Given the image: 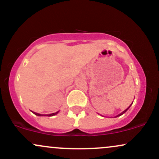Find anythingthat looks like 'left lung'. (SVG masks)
<instances>
[{"label":"left lung","mask_w":159,"mask_h":159,"mask_svg":"<svg viewBox=\"0 0 159 159\" xmlns=\"http://www.w3.org/2000/svg\"><path fill=\"white\" fill-rule=\"evenodd\" d=\"M133 103V102H132ZM131 105H130V106H131ZM130 106H129V107H128V108L127 109H125V111H123V112H122L121 113V114H120L119 115H117V116H121V115H123V114H124V113H125V112H126V111H127V110H128V109H129V107H130Z\"/></svg>","instance_id":"obj_1"}]
</instances>
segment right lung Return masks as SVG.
I'll return each mask as SVG.
<instances>
[{"mask_svg":"<svg viewBox=\"0 0 159 159\" xmlns=\"http://www.w3.org/2000/svg\"><path fill=\"white\" fill-rule=\"evenodd\" d=\"M33 112V111H32ZM34 113V114L35 115H37V116H46V115H43V114H37V113H35V112H33ZM58 113V111L57 112H55V113H53V114H47V116H54V115H56Z\"/></svg>","mask_w":159,"mask_h":159,"instance_id":"add662e5","label":"right lung"}]
</instances>
